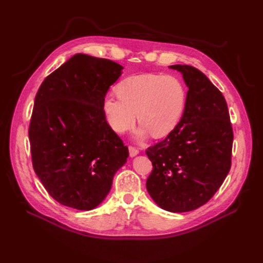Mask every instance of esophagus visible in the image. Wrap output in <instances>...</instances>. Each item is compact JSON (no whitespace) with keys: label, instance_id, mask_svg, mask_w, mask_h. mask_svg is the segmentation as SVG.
Instances as JSON below:
<instances>
[{"label":"esophagus","instance_id":"esophagus-1","mask_svg":"<svg viewBox=\"0 0 263 263\" xmlns=\"http://www.w3.org/2000/svg\"><path fill=\"white\" fill-rule=\"evenodd\" d=\"M128 154H130V157H136V156L139 154V150L137 148L133 147H128Z\"/></svg>","mask_w":263,"mask_h":263}]
</instances>
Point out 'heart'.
<instances>
[{
    "mask_svg": "<svg viewBox=\"0 0 263 263\" xmlns=\"http://www.w3.org/2000/svg\"><path fill=\"white\" fill-rule=\"evenodd\" d=\"M117 95H106L103 113L117 133L128 130L137 120V138L168 136L180 123L186 106V88L174 76L143 73L126 78L116 88Z\"/></svg>",
    "mask_w": 263,
    "mask_h": 263,
    "instance_id": "obj_1",
    "label": "heart"
}]
</instances>
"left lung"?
I'll return each instance as SVG.
<instances>
[{"mask_svg":"<svg viewBox=\"0 0 263 263\" xmlns=\"http://www.w3.org/2000/svg\"><path fill=\"white\" fill-rule=\"evenodd\" d=\"M189 88L182 119L165 140L147 149L146 186L161 209L186 212L212 198L231 168L233 130L226 100L202 72L175 64Z\"/></svg>","mask_w":263,"mask_h":263,"instance_id":"1","label":"left lung"}]
</instances>
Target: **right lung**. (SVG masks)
Listing matches in <instances>:
<instances>
[{"instance_id": "1", "label": "right lung", "mask_w": 263, "mask_h": 263, "mask_svg": "<svg viewBox=\"0 0 263 263\" xmlns=\"http://www.w3.org/2000/svg\"><path fill=\"white\" fill-rule=\"evenodd\" d=\"M123 69L110 60L79 53L38 89L29 126L32 166L61 204L95 209L126 163L127 147L103 113V99Z\"/></svg>"}]
</instances>
